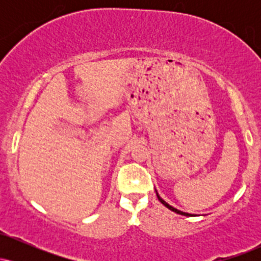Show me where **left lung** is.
<instances>
[{
	"label": "left lung",
	"instance_id": "left-lung-1",
	"mask_svg": "<svg viewBox=\"0 0 261 261\" xmlns=\"http://www.w3.org/2000/svg\"><path fill=\"white\" fill-rule=\"evenodd\" d=\"M157 197H158V200H160V201H161L162 203H163L164 206H166V207H168V208L170 210V211H174V212H176V214H179V215H184V216H193V215H190V214H187V212L179 211V210H176V208L173 207V206H170L169 203H167L166 201H164V200L162 199V197H161L160 195H158V194H157Z\"/></svg>",
	"mask_w": 261,
	"mask_h": 261
}]
</instances>
